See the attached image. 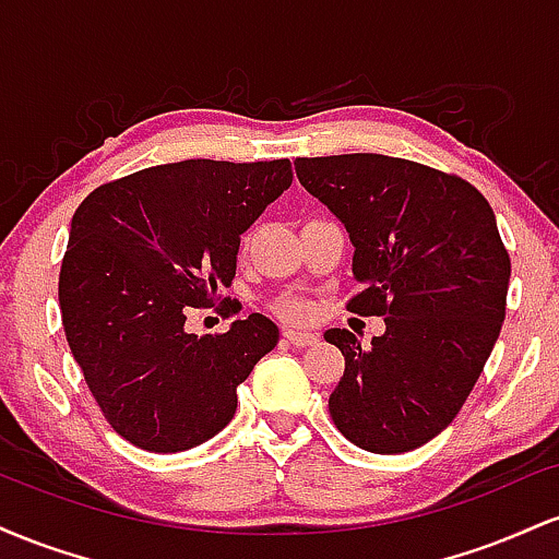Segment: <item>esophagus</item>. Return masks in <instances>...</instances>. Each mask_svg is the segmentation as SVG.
<instances>
[{
	"mask_svg": "<svg viewBox=\"0 0 559 559\" xmlns=\"http://www.w3.org/2000/svg\"><path fill=\"white\" fill-rule=\"evenodd\" d=\"M284 338L288 344L299 346V349L318 344V336H316V333H310V331H292V329H288V331H284Z\"/></svg>",
	"mask_w": 559,
	"mask_h": 559,
	"instance_id": "34e87169",
	"label": "esophagus"
}]
</instances>
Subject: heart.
Here are the masks:
<instances>
[{"label":"heart","mask_w":559,"mask_h":559,"mask_svg":"<svg viewBox=\"0 0 559 559\" xmlns=\"http://www.w3.org/2000/svg\"><path fill=\"white\" fill-rule=\"evenodd\" d=\"M278 312L284 318H301L305 316V307H301L297 299H284V301H278Z\"/></svg>","instance_id":"obj_1"}]
</instances>
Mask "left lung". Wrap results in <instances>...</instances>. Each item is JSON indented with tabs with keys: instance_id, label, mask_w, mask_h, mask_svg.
<instances>
[{
	"instance_id": "1",
	"label": "left lung",
	"mask_w": 559,
	"mask_h": 559,
	"mask_svg": "<svg viewBox=\"0 0 559 559\" xmlns=\"http://www.w3.org/2000/svg\"><path fill=\"white\" fill-rule=\"evenodd\" d=\"M294 168L355 247L362 292L346 307L386 323L370 346L325 331L344 355L331 418L368 452L418 449L460 413L502 331L510 254L493 210L476 186L413 159L360 152Z\"/></svg>"
}]
</instances>
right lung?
I'll list each match as a JSON object with an SVG mask.
<instances>
[{
  "label": "right lung",
  "instance_id": "obj_1",
  "mask_svg": "<svg viewBox=\"0 0 559 559\" xmlns=\"http://www.w3.org/2000/svg\"><path fill=\"white\" fill-rule=\"evenodd\" d=\"M292 186V163L183 159L118 178L81 202L60 271L66 336L110 426L146 452H183L236 413V386L278 344L252 312L189 333L236 275L241 234Z\"/></svg>",
  "mask_w": 559,
  "mask_h": 559
}]
</instances>
